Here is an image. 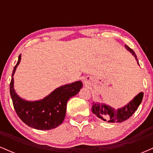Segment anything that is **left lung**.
<instances>
[{"mask_svg":"<svg viewBox=\"0 0 153 153\" xmlns=\"http://www.w3.org/2000/svg\"><path fill=\"white\" fill-rule=\"evenodd\" d=\"M125 47L134 55L139 65L137 55L133 50L129 48L127 45H125ZM143 93L141 92L137 96H135L133 100H131L125 106L118 108V109H115L104 103H94L92 106V111L98 118L102 119L104 122L109 123H121L126 121L132 116L133 114L138 108L139 106L143 101Z\"/></svg>","mask_w":153,"mask_h":153,"instance_id":"1","label":"left lung"}]
</instances>
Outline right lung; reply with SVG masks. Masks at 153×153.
Returning <instances> with one entry per match:
<instances>
[{"mask_svg": "<svg viewBox=\"0 0 153 153\" xmlns=\"http://www.w3.org/2000/svg\"><path fill=\"white\" fill-rule=\"evenodd\" d=\"M20 62L21 54L13 68L10 82V94L17 115L26 125L39 130L58 127L65 117L68 101L82 88V82L76 81L57 88L39 101H27L19 97L13 88V75Z\"/></svg>", "mask_w": 153, "mask_h": 153, "instance_id": "add662e5", "label": "right lung"}]
</instances>
